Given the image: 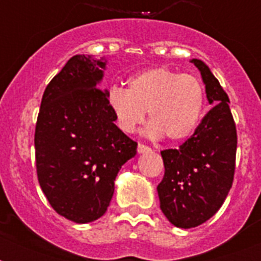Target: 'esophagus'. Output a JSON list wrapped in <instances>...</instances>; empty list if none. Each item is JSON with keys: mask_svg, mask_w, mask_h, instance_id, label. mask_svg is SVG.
Returning a JSON list of instances; mask_svg holds the SVG:
<instances>
[{"mask_svg": "<svg viewBox=\"0 0 261 261\" xmlns=\"http://www.w3.org/2000/svg\"><path fill=\"white\" fill-rule=\"evenodd\" d=\"M137 150H138L139 154H145V153H149V151H151V149L149 146H146V145H143V143H139L138 147H137Z\"/></svg>", "mask_w": 261, "mask_h": 261, "instance_id": "1", "label": "esophagus"}]
</instances>
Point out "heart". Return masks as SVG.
I'll return each instance as SVG.
<instances>
[{
  "label": "heart",
  "instance_id": "heart-1",
  "mask_svg": "<svg viewBox=\"0 0 261 261\" xmlns=\"http://www.w3.org/2000/svg\"><path fill=\"white\" fill-rule=\"evenodd\" d=\"M128 88L112 87L108 106L123 133L133 134L146 118L147 133L153 138L167 137L184 142L194 135L203 116L206 94L196 77L168 67H153L131 75Z\"/></svg>",
  "mask_w": 261,
  "mask_h": 261
}]
</instances>
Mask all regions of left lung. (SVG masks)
<instances>
[{
	"label": "left lung",
	"mask_w": 261,
	"mask_h": 261,
	"mask_svg": "<svg viewBox=\"0 0 261 261\" xmlns=\"http://www.w3.org/2000/svg\"><path fill=\"white\" fill-rule=\"evenodd\" d=\"M190 62L200 71L208 104L214 107L188 141L161 151L165 174L157 187L160 207L181 229L202 225L221 208L231 188L237 149L226 92L203 61Z\"/></svg>",
	"instance_id": "1"
}]
</instances>
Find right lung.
<instances>
[{
  "label": "right lung",
  "instance_id": "1",
  "mask_svg": "<svg viewBox=\"0 0 261 261\" xmlns=\"http://www.w3.org/2000/svg\"><path fill=\"white\" fill-rule=\"evenodd\" d=\"M107 58L74 55L51 80L35 130L39 184L59 215L75 223L106 214L120 168L137 142L116 124L98 85Z\"/></svg>",
  "mask_w": 261,
  "mask_h": 261
}]
</instances>
